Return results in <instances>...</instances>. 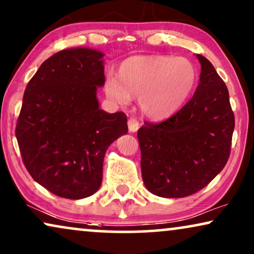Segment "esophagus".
<instances>
[{
    "label": "esophagus",
    "instance_id": "esophagus-1",
    "mask_svg": "<svg viewBox=\"0 0 254 254\" xmlns=\"http://www.w3.org/2000/svg\"><path fill=\"white\" fill-rule=\"evenodd\" d=\"M127 125H129V130L131 132H134L139 127V121L136 117H130L129 121H127Z\"/></svg>",
    "mask_w": 254,
    "mask_h": 254
}]
</instances>
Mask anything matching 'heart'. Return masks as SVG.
I'll use <instances>...</instances> for the list:
<instances>
[{"instance_id": "obj_1", "label": "heart", "mask_w": 254, "mask_h": 254, "mask_svg": "<svg viewBox=\"0 0 254 254\" xmlns=\"http://www.w3.org/2000/svg\"><path fill=\"white\" fill-rule=\"evenodd\" d=\"M197 72L182 57L151 54L136 56L122 63L118 76L108 74L106 93L121 104L139 99L146 116L160 120L173 115L194 92Z\"/></svg>"}]
</instances>
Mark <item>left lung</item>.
Instances as JSON below:
<instances>
[{"instance_id": "1", "label": "left lung", "mask_w": 254, "mask_h": 254, "mask_svg": "<svg viewBox=\"0 0 254 254\" xmlns=\"http://www.w3.org/2000/svg\"><path fill=\"white\" fill-rule=\"evenodd\" d=\"M194 96L167 120L138 130L145 187L161 197H185L204 188L228 162L235 129L229 90L201 54Z\"/></svg>"}]
</instances>
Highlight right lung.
<instances>
[{
	"mask_svg": "<svg viewBox=\"0 0 254 254\" xmlns=\"http://www.w3.org/2000/svg\"><path fill=\"white\" fill-rule=\"evenodd\" d=\"M102 57L83 47L60 51L25 88L16 124L23 164L33 180L60 197L80 200L97 191L108 147L127 133V115L99 108Z\"/></svg>",
	"mask_w": 254,
	"mask_h": 254,
	"instance_id": "obj_1",
	"label": "right lung"
}]
</instances>
